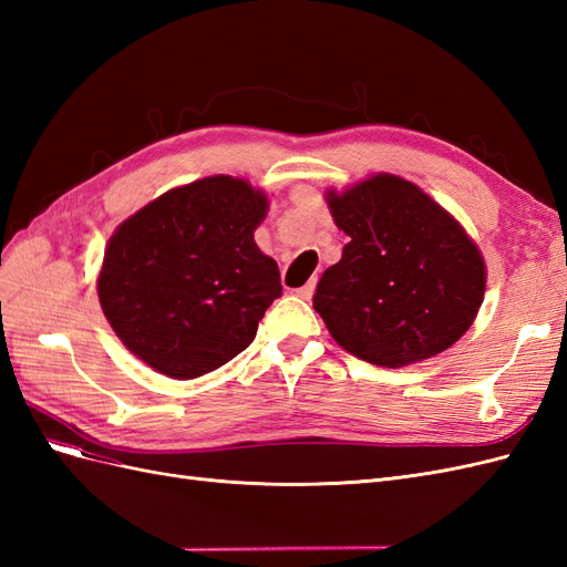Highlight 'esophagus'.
<instances>
[{"label":"esophagus","mask_w":567,"mask_h":567,"mask_svg":"<svg viewBox=\"0 0 567 567\" xmlns=\"http://www.w3.org/2000/svg\"><path fill=\"white\" fill-rule=\"evenodd\" d=\"M296 296L302 298V300H310L315 296V281H307L302 288H298Z\"/></svg>","instance_id":"esophagus-1"}]
</instances>
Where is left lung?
<instances>
[{
	"label": "left lung",
	"instance_id": "8db88e82",
	"mask_svg": "<svg viewBox=\"0 0 567 567\" xmlns=\"http://www.w3.org/2000/svg\"><path fill=\"white\" fill-rule=\"evenodd\" d=\"M326 203L350 236L315 293L338 346L385 369L452 348L475 321L487 284L485 257L461 221L390 173L326 188Z\"/></svg>",
	"mask_w": 567,
	"mask_h": 567
}]
</instances>
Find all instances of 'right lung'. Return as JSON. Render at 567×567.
Instances as JSON below:
<instances>
[{
  "mask_svg": "<svg viewBox=\"0 0 567 567\" xmlns=\"http://www.w3.org/2000/svg\"><path fill=\"white\" fill-rule=\"evenodd\" d=\"M267 210L262 188L215 175L169 188L120 221L96 290L136 359L192 381L250 346L281 296L279 267L252 236Z\"/></svg>",
  "mask_w": 567,
  "mask_h": 567,
  "instance_id": "add662e5",
  "label": "right lung"
}]
</instances>
